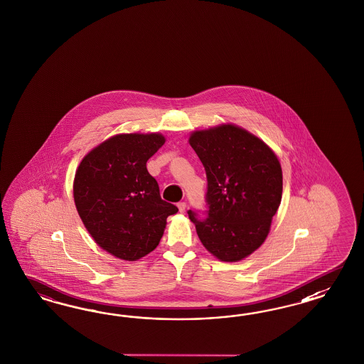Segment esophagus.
<instances>
[{
    "label": "esophagus",
    "instance_id": "1",
    "mask_svg": "<svg viewBox=\"0 0 364 364\" xmlns=\"http://www.w3.org/2000/svg\"><path fill=\"white\" fill-rule=\"evenodd\" d=\"M177 207H178V210H180L181 213H184L186 210H187V203H186V201H180V203H177Z\"/></svg>",
    "mask_w": 364,
    "mask_h": 364
}]
</instances>
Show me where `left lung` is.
I'll list each match as a JSON object with an SVG mask.
<instances>
[{
  "mask_svg": "<svg viewBox=\"0 0 364 364\" xmlns=\"http://www.w3.org/2000/svg\"><path fill=\"white\" fill-rule=\"evenodd\" d=\"M189 144L207 173V218L188 210L203 245L221 262L256 251L282 201L283 173L274 151L231 124L196 131Z\"/></svg>",
  "mask_w": 364,
  "mask_h": 364,
  "instance_id": "1",
  "label": "left lung"
}]
</instances>
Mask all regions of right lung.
<instances>
[{
  "label": "right lung",
  "instance_id": "1",
  "mask_svg": "<svg viewBox=\"0 0 364 364\" xmlns=\"http://www.w3.org/2000/svg\"><path fill=\"white\" fill-rule=\"evenodd\" d=\"M166 143L159 133L117 134L80 163L73 196L78 215L107 252L134 262L152 252L177 207L160 196L146 161Z\"/></svg>",
  "mask_w": 364,
  "mask_h": 364
}]
</instances>
